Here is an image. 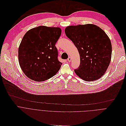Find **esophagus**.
<instances>
[{
  "label": "esophagus",
  "mask_w": 126,
  "mask_h": 126,
  "mask_svg": "<svg viewBox=\"0 0 126 126\" xmlns=\"http://www.w3.org/2000/svg\"><path fill=\"white\" fill-rule=\"evenodd\" d=\"M71 60V58H70V57H68V58L67 60V61L68 62H70Z\"/></svg>",
  "instance_id": "esophagus-1"
}]
</instances>
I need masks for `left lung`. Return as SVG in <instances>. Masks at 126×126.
Wrapping results in <instances>:
<instances>
[{
  "instance_id": "obj_1",
  "label": "left lung",
  "mask_w": 126,
  "mask_h": 126,
  "mask_svg": "<svg viewBox=\"0 0 126 126\" xmlns=\"http://www.w3.org/2000/svg\"><path fill=\"white\" fill-rule=\"evenodd\" d=\"M66 36L78 49L80 63L74 72L85 81H94L104 75L110 64L112 45L110 39L100 27L93 24L70 26Z\"/></svg>"
}]
</instances>
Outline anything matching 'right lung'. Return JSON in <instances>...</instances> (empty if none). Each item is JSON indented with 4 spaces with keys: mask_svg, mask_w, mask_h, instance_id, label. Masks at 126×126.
<instances>
[{
    "mask_svg": "<svg viewBox=\"0 0 126 126\" xmlns=\"http://www.w3.org/2000/svg\"><path fill=\"white\" fill-rule=\"evenodd\" d=\"M58 27L39 26L24 36L18 49V59L24 74L31 79L43 81L58 72L62 63L55 45L61 35Z\"/></svg>",
    "mask_w": 126,
    "mask_h": 126,
    "instance_id": "add662e5",
    "label": "right lung"
}]
</instances>
